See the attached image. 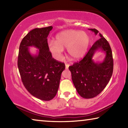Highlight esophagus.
Masks as SVG:
<instances>
[{"instance_id":"esophagus-1","label":"esophagus","mask_w":128,"mask_h":128,"mask_svg":"<svg viewBox=\"0 0 128 128\" xmlns=\"http://www.w3.org/2000/svg\"><path fill=\"white\" fill-rule=\"evenodd\" d=\"M69 64L66 63V69H68V68H69Z\"/></svg>"}]
</instances>
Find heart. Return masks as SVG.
<instances>
[{
    "instance_id": "1",
    "label": "heart",
    "mask_w": 128,
    "mask_h": 128,
    "mask_svg": "<svg viewBox=\"0 0 128 128\" xmlns=\"http://www.w3.org/2000/svg\"><path fill=\"white\" fill-rule=\"evenodd\" d=\"M90 38L87 33L76 30H67L56 36V40L50 41L48 47L57 59L62 57L63 49L67 48L69 57L73 60H78L87 52Z\"/></svg>"
}]
</instances>
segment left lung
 <instances>
[{
    "label": "left lung",
    "mask_w": 128,
    "mask_h": 128,
    "mask_svg": "<svg viewBox=\"0 0 128 128\" xmlns=\"http://www.w3.org/2000/svg\"><path fill=\"white\" fill-rule=\"evenodd\" d=\"M95 35L99 33L95 29H88ZM100 39L96 41L83 59L69 66L72 79L77 92L82 98H94L102 92L112 77L114 69L112 53L109 43L99 33ZM100 49L106 54L102 62L95 63L92 58Z\"/></svg>",
    "instance_id": "8db88e82"
}]
</instances>
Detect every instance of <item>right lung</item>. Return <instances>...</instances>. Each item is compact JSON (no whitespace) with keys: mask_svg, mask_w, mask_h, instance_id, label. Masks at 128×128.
<instances>
[{"mask_svg":"<svg viewBox=\"0 0 128 128\" xmlns=\"http://www.w3.org/2000/svg\"><path fill=\"white\" fill-rule=\"evenodd\" d=\"M52 26L36 28L22 39L19 47L17 66L21 80L26 90L40 100L48 101L56 95L61 74L66 66L54 59L47 43V36ZM38 49L32 55L28 48Z\"/></svg>","mask_w":128,"mask_h":128,"instance_id":"obj_1","label":"right lung"}]
</instances>
